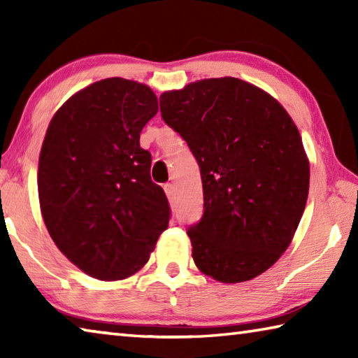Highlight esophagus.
<instances>
[{
	"label": "esophagus",
	"instance_id": "34e87169",
	"mask_svg": "<svg viewBox=\"0 0 358 358\" xmlns=\"http://www.w3.org/2000/svg\"><path fill=\"white\" fill-rule=\"evenodd\" d=\"M164 191H166V194H167V197L172 199L173 194H175V186H173L172 183H166V185H164Z\"/></svg>",
	"mask_w": 358,
	"mask_h": 358
}]
</instances>
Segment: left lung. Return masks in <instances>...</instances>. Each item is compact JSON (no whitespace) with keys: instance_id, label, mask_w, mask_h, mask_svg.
Wrapping results in <instances>:
<instances>
[{"instance_id":"1","label":"left lung","mask_w":358,"mask_h":358,"mask_svg":"<svg viewBox=\"0 0 358 358\" xmlns=\"http://www.w3.org/2000/svg\"><path fill=\"white\" fill-rule=\"evenodd\" d=\"M159 104L201 167L203 215L187 229L197 268L230 284L264 273L292 241L310 191L292 118L264 90L234 77L166 92Z\"/></svg>"}]
</instances>
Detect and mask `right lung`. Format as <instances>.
Wrapping results in <instances>:
<instances>
[{
    "instance_id": "add662e5",
    "label": "right lung",
    "mask_w": 358,
    "mask_h": 358,
    "mask_svg": "<svg viewBox=\"0 0 358 358\" xmlns=\"http://www.w3.org/2000/svg\"><path fill=\"white\" fill-rule=\"evenodd\" d=\"M156 113L150 87L112 77L71 96L48 124L38 171L42 217L58 250L98 280L134 275L169 226L167 197L138 142Z\"/></svg>"
}]
</instances>
